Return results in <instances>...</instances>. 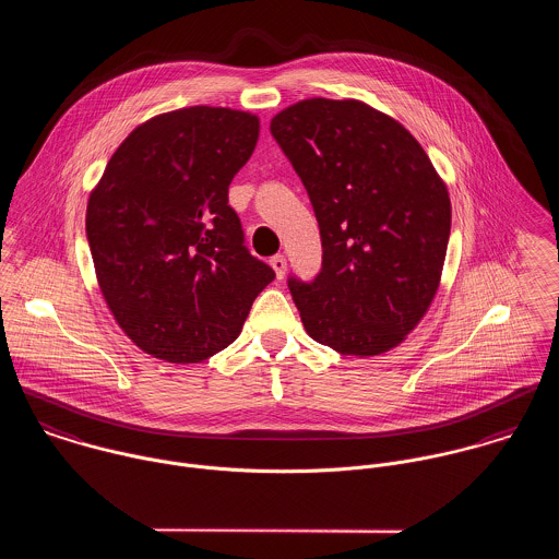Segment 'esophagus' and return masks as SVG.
<instances>
[{
	"instance_id": "obj_1",
	"label": "esophagus",
	"mask_w": 559,
	"mask_h": 559,
	"mask_svg": "<svg viewBox=\"0 0 559 559\" xmlns=\"http://www.w3.org/2000/svg\"><path fill=\"white\" fill-rule=\"evenodd\" d=\"M269 262H271V266H273L275 275L282 280V277L286 275V258H284L282 253H277V255H273Z\"/></svg>"
}]
</instances>
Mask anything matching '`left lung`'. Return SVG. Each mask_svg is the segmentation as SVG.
Wrapping results in <instances>:
<instances>
[{"mask_svg":"<svg viewBox=\"0 0 559 559\" xmlns=\"http://www.w3.org/2000/svg\"><path fill=\"white\" fill-rule=\"evenodd\" d=\"M322 240L310 282L288 277L306 331L344 355L394 348L426 314L450 240V195L417 140L359 103L308 98L271 120Z\"/></svg>","mask_w":559,"mask_h":559,"instance_id":"1","label":"left lung"}]
</instances>
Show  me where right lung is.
<instances>
[{
    "mask_svg": "<svg viewBox=\"0 0 559 559\" xmlns=\"http://www.w3.org/2000/svg\"><path fill=\"white\" fill-rule=\"evenodd\" d=\"M260 122L187 107L138 127L90 195L85 235L100 293L148 355L198 364L239 337L275 271L249 253L228 189Z\"/></svg>",
    "mask_w": 559,
    "mask_h": 559,
    "instance_id": "add662e5",
    "label": "right lung"
}]
</instances>
